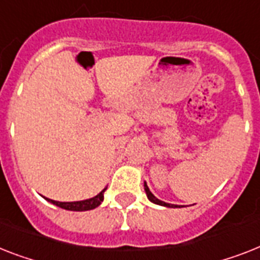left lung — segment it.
<instances>
[{
    "label": "left lung",
    "instance_id": "1",
    "mask_svg": "<svg viewBox=\"0 0 260 260\" xmlns=\"http://www.w3.org/2000/svg\"><path fill=\"white\" fill-rule=\"evenodd\" d=\"M144 189H145V192H147V196H148V199L151 200V202H153V203H156V204H160V206H166V207H178V206H175V204L166 203V202H161V200H159V199H157V198H156V196L153 195V193H152L151 191H149L148 185L145 184V183H144Z\"/></svg>",
    "mask_w": 260,
    "mask_h": 260
}]
</instances>
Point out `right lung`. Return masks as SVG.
<instances>
[{
    "label": "right lung",
    "mask_w": 260,
    "mask_h": 260,
    "mask_svg": "<svg viewBox=\"0 0 260 260\" xmlns=\"http://www.w3.org/2000/svg\"><path fill=\"white\" fill-rule=\"evenodd\" d=\"M108 187V185H107ZM107 188H104L103 191L99 193L97 196L92 198V199H86V200H81V202H56V200H50V203L56 204V206L61 207V208H64V210H69V211H88V210H93L96 207H99L101 204V202L104 200V191Z\"/></svg>",
    "instance_id": "right-lung-1"
}]
</instances>
